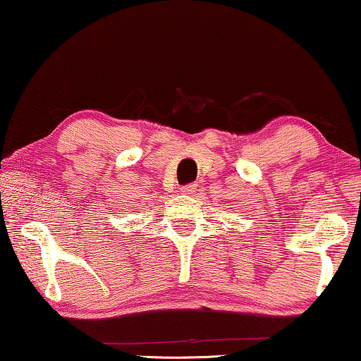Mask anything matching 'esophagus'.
Instances as JSON below:
<instances>
[{
	"mask_svg": "<svg viewBox=\"0 0 361 361\" xmlns=\"http://www.w3.org/2000/svg\"><path fill=\"white\" fill-rule=\"evenodd\" d=\"M181 192H183V195H188V196L195 195V192H196V185H186V186H183V188H181Z\"/></svg>",
	"mask_w": 361,
	"mask_h": 361,
	"instance_id": "obj_1",
	"label": "esophagus"
}]
</instances>
